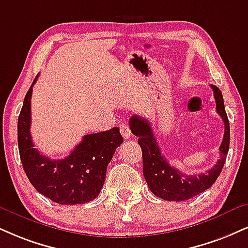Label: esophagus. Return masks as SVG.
I'll list each match as a JSON object with an SVG mask.
<instances>
[{"instance_id": "34e87169", "label": "esophagus", "mask_w": 248, "mask_h": 248, "mask_svg": "<svg viewBox=\"0 0 248 248\" xmlns=\"http://www.w3.org/2000/svg\"><path fill=\"white\" fill-rule=\"evenodd\" d=\"M120 133L124 139H132V130L127 124H120Z\"/></svg>"}]
</instances>
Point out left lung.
<instances>
[{
    "label": "left lung",
    "instance_id": "8db88e82",
    "mask_svg": "<svg viewBox=\"0 0 248 248\" xmlns=\"http://www.w3.org/2000/svg\"><path fill=\"white\" fill-rule=\"evenodd\" d=\"M210 86L216 100V111L224 122L225 130L222 144L219 147V159L213 169L200 174H185L170 165V163L160 153V149L158 147L153 129L147 119L137 115H133L130 118V130L134 135L139 137L137 142L142 149L143 175L149 188L157 198L166 201H186L210 188L222 172L230 147V124L225 112L222 92L216 85L211 84Z\"/></svg>",
    "mask_w": 248,
    "mask_h": 248
}]
</instances>
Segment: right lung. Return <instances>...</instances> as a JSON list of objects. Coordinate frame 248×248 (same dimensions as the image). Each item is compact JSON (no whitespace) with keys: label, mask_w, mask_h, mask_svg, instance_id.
I'll use <instances>...</instances> for the list:
<instances>
[{"label":"right lung","mask_w":248,"mask_h":248,"mask_svg":"<svg viewBox=\"0 0 248 248\" xmlns=\"http://www.w3.org/2000/svg\"><path fill=\"white\" fill-rule=\"evenodd\" d=\"M24 98L18 116V148L23 169L32 186L59 204H84L99 195L106 170L116 148L124 142L120 129L89 134L64 159H50L41 155L32 142V86Z\"/></svg>","instance_id":"right-lung-1"}]
</instances>
